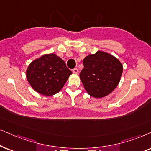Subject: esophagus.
<instances>
[{
  "instance_id": "esophagus-1",
  "label": "esophagus",
  "mask_w": 151,
  "mask_h": 151,
  "mask_svg": "<svg viewBox=\"0 0 151 151\" xmlns=\"http://www.w3.org/2000/svg\"><path fill=\"white\" fill-rule=\"evenodd\" d=\"M72 72H73L74 74H78V72H79V70H78L77 68H74V69L72 70Z\"/></svg>"
}]
</instances>
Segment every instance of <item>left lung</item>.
Masks as SVG:
<instances>
[{
    "label": "left lung",
    "instance_id": "obj_1",
    "mask_svg": "<svg viewBox=\"0 0 151 151\" xmlns=\"http://www.w3.org/2000/svg\"><path fill=\"white\" fill-rule=\"evenodd\" d=\"M80 79L88 94L94 98L108 95L119 84L123 65L113 55L97 51L84 58Z\"/></svg>",
    "mask_w": 151,
    "mask_h": 151
}]
</instances>
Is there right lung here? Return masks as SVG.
Segmentation results:
<instances>
[{
    "mask_svg": "<svg viewBox=\"0 0 151 151\" xmlns=\"http://www.w3.org/2000/svg\"><path fill=\"white\" fill-rule=\"evenodd\" d=\"M72 72L56 54H45L34 60L26 70L31 87L44 96H52L61 90Z\"/></svg>",
    "mask_w": 151,
    "mask_h": 151,
    "instance_id": "1",
    "label": "right lung"
}]
</instances>
